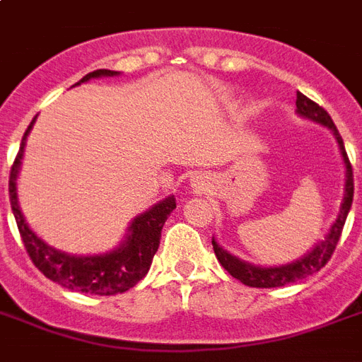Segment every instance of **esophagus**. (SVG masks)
Masks as SVG:
<instances>
[{
	"label": "esophagus",
	"mask_w": 362,
	"mask_h": 362,
	"mask_svg": "<svg viewBox=\"0 0 362 362\" xmlns=\"http://www.w3.org/2000/svg\"><path fill=\"white\" fill-rule=\"evenodd\" d=\"M193 182H195V186H199V187H201V186H204V184H203V180H201V178H197V176H195V178H193Z\"/></svg>",
	"instance_id": "1"
}]
</instances>
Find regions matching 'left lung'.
Segmentation results:
<instances>
[{
    "label": "left lung",
    "mask_w": 362,
    "mask_h": 362,
    "mask_svg": "<svg viewBox=\"0 0 362 362\" xmlns=\"http://www.w3.org/2000/svg\"><path fill=\"white\" fill-rule=\"evenodd\" d=\"M297 115L332 131V135H334V139H337L338 142V148H340V156H342L344 159V167H346L344 199L342 203H340V210H338L337 220H334V223L331 226V229H329V233L325 235V238L321 242H317L308 253H304L303 257L297 259V261H293V263L278 264V267H259V264H252L247 263V261H244V259H238L237 255H233V253L227 252L226 247H221L220 244L216 242V238L212 237L214 253L216 257H218V261L221 263V267H223L233 278H237L238 281H242L244 286L281 287L287 286V284H295V281L303 280V278H308V276L315 274L317 270L323 269L327 264V261L331 259L334 247H337L338 238L342 235L344 223H346V218H348L351 203H354V169H351L348 153H346V148H344L342 136L338 133L337 125H334L332 118L329 116V112L317 103H314L312 99H308L306 95L297 92Z\"/></svg>",
    "instance_id": "left-lung-1"
}]
</instances>
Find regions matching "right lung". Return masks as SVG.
Returning <instances> with one entry per match:
<instances>
[{"label": "right lung", "instance_id": "right-lung-1", "mask_svg": "<svg viewBox=\"0 0 362 362\" xmlns=\"http://www.w3.org/2000/svg\"><path fill=\"white\" fill-rule=\"evenodd\" d=\"M118 75H120L118 71L110 69L92 71L76 82L75 86L92 81V78ZM35 118L31 120L22 136V144H20L16 159L11 167V176H8L11 209H13L25 252L33 264L47 276L48 280L56 281L71 291L90 293V295H116V293L127 291L136 286V281H141L150 270L153 255L159 247L161 229H163L170 212L176 209L175 195L165 197L163 201L152 204L146 212L135 216L127 227V233H125L124 240L120 242V246L110 252L98 253V255H71V253L48 246L47 242L41 237H37L30 229V226L25 223V218L18 204V193H16V178H18L20 165H22L25 139L35 124Z\"/></svg>", "mask_w": 362, "mask_h": 362}]
</instances>
